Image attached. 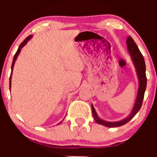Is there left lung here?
<instances>
[{"instance_id": "obj_1", "label": "left lung", "mask_w": 157, "mask_h": 157, "mask_svg": "<svg viewBox=\"0 0 157 157\" xmlns=\"http://www.w3.org/2000/svg\"><path fill=\"white\" fill-rule=\"evenodd\" d=\"M126 44H127L128 51L130 54L131 59H132L133 63L134 65L135 69H136V75H137L138 80H139V88L137 91V95H136V100H135V103L133 107L132 111L130 113V114L127 117L123 119V120H120L117 122H108L105 120H102L99 117L97 113L95 111L93 105H91V110H92V113L94 119L95 120L97 123L100 125L106 126V127L113 128V127H119V126H122L128 122L132 119L136 113L140 111L141 109V106L142 105V101H143L144 94H145V89H146L147 86V78H146V74H145V63L144 57L140 52V49L136 46V43L133 40L131 36L128 37L126 40Z\"/></svg>"}]
</instances>
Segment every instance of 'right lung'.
<instances>
[{
    "label": "right lung",
    "instance_id": "obj_1",
    "mask_svg": "<svg viewBox=\"0 0 157 157\" xmlns=\"http://www.w3.org/2000/svg\"><path fill=\"white\" fill-rule=\"evenodd\" d=\"M32 37V35H29V37H27L26 39L24 40L23 41L22 43H21V44L20 45L18 48H17V51L16 52L15 56H14V58H13V61H12V71H11V75H10V89H11V80H12V71H13V68H14V66H15V63L16 60H17V56L19 55L20 52L21 51V48H22L23 46H25V45H26L27 43H28V41L29 40H31V38Z\"/></svg>",
    "mask_w": 157,
    "mask_h": 157
}]
</instances>
